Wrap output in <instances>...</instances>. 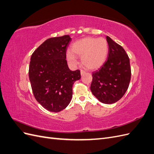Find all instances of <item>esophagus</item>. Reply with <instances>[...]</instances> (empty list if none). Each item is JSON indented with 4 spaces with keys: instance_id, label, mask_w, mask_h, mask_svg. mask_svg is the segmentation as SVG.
<instances>
[{
    "instance_id": "34e87169",
    "label": "esophagus",
    "mask_w": 154,
    "mask_h": 154,
    "mask_svg": "<svg viewBox=\"0 0 154 154\" xmlns=\"http://www.w3.org/2000/svg\"><path fill=\"white\" fill-rule=\"evenodd\" d=\"M80 74H81V76H83V74H85V71H83V70H81V71H80Z\"/></svg>"
}]
</instances>
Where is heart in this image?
<instances>
[{"instance_id":"heart-1","label":"heart","mask_w":154,"mask_h":154,"mask_svg":"<svg viewBox=\"0 0 154 154\" xmlns=\"http://www.w3.org/2000/svg\"><path fill=\"white\" fill-rule=\"evenodd\" d=\"M72 52L67 51L66 56L72 66L78 63L75 55L82 57V64L88 69L94 70L104 63L109 51V45L103 38L86 37L75 42L72 45Z\"/></svg>"}]
</instances>
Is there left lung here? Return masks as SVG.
Wrapping results in <instances>:
<instances>
[{
    "label": "left lung",
    "instance_id": "8db88e82",
    "mask_svg": "<svg viewBox=\"0 0 154 154\" xmlns=\"http://www.w3.org/2000/svg\"><path fill=\"white\" fill-rule=\"evenodd\" d=\"M108 57L99 70L92 72L91 92L101 103H114L127 91L131 78L130 60L125 49L106 36Z\"/></svg>",
    "mask_w": 154,
    "mask_h": 154
}]
</instances>
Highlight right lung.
<instances>
[{"label": "right lung", "instance_id": "right-lung-1", "mask_svg": "<svg viewBox=\"0 0 154 154\" xmlns=\"http://www.w3.org/2000/svg\"><path fill=\"white\" fill-rule=\"evenodd\" d=\"M69 35L46 40L31 57L29 78L36 101L44 109L58 112L65 109L72 96V86L81 78L80 71H72L66 60Z\"/></svg>", "mask_w": 154, "mask_h": 154}]
</instances>
